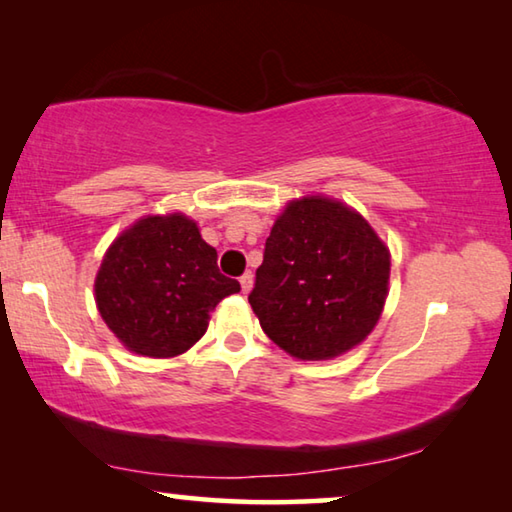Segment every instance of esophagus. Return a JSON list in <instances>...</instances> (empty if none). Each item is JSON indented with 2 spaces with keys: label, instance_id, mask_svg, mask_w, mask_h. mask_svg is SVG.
Instances as JSON below:
<instances>
[{
  "label": "esophagus",
  "instance_id": "obj_1",
  "mask_svg": "<svg viewBox=\"0 0 512 512\" xmlns=\"http://www.w3.org/2000/svg\"><path fill=\"white\" fill-rule=\"evenodd\" d=\"M241 291H244V293H248L250 289H253V282H255V277H253V273H244V275H241Z\"/></svg>",
  "mask_w": 512,
  "mask_h": 512
}]
</instances>
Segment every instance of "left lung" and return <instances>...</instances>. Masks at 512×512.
<instances>
[{"label":"left lung","mask_w":512,"mask_h":512,"mask_svg":"<svg viewBox=\"0 0 512 512\" xmlns=\"http://www.w3.org/2000/svg\"><path fill=\"white\" fill-rule=\"evenodd\" d=\"M391 250L348 203L293 198L275 216L248 296L264 334L293 359L341 357L379 323Z\"/></svg>","instance_id":"8db88e82"}]
</instances>
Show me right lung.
Returning <instances> with one entry per match:
<instances>
[{
    "label": "right lung",
    "instance_id": "add662e5",
    "mask_svg": "<svg viewBox=\"0 0 512 512\" xmlns=\"http://www.w3.org/2000/svg\"><path fill=\"white\" fill-rule=\"evenodd\" d=\"M239 291L183 212L140 216L108 246L94 277L103 323L128 352L151 359L187 352L205 334L214 307Z\"/></svg>",
    "mask_w": 512,
    "mask_h": 512
}]
</instances>
